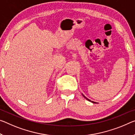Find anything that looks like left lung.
I'll list each match as a JSON object with an SVG mask.
<instances>
[{
	"instance_id": "obj_1",
	"label": "left lung",
	"mask_w": 135,
	"mask_h": 135,
	"mask_svg": "<svg viewBox=\"0 0 135 135\" xmlns=\"http://www.w3.org/2000/svg\"><path fill=\"white\" fill-rule=\"evenodd\" d=\"M83 97H85V98H86V100H89V101H90V102H91L92 103H95V102H93V101H91V100H89V99H88V98H86V97H85V96H84V95H83Z\"/></svg>"
}]
</instances>
